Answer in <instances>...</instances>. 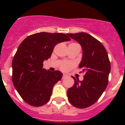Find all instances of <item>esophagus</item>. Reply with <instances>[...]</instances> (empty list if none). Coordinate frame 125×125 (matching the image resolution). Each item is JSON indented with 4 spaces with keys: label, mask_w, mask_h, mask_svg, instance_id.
<instances>
[{
    "label": "esophagus",
    "mask_w": 125,
    "mask_h": 125,
    "mask_svg": "<svg viewBox=\"0 0 125 125\" xmlns=\"http://www.w3.org/2000/svg\"><path fill=\"white\" fill-rule=\"evenodd\" d=\"M66 75H65V74H63V75L62 79H65V78H66Z\"/></svg>",
    "instance_id": "obj_1"
}]
</instances>
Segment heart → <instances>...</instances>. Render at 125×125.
Wrapping results in <instances>:
<instances>
[{
	"label": "heart",
	"instance_id": "obj_1",
	"mask_svg": "<svg viewBox=\"0 0 125 125\" xmlns=\"http://www.w3.org/2000/svg\"><path fill=\"white\" fill-rule=\"evenodd\" d=\"M75 65H76V63L74 62L63 61L60 64V69L63 71L67 72L74 68Z\"/></svg>",
	"mask_w": 125,
	"mask_h": 125
}]
</instances>
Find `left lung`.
<instances>
[{"label":"left lung","mask_w":125,"mask_h":125,"mask_svg":"<svg viewBox=\"0 0 125 125\" xmlns=\"http://www.w3.org/2000/svg\"><path fill=\"white\" fill-rule=\"evenodd\" d=\"M66 34L81 45L83 57L79 67L82 70L80 73H85L82 81L72 77L74 85L68 89V99L74 106L86 108L97 101L105 90L111 71L110 61L102 43L89 34Z\"/></svg>","instance_id":"1"}]
</instances>
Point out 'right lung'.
<instances>
[{
    "label": "right lung",
    "instance_id": "right-lung-1",
    "mask_svg": "<svg viewBox=\"0 0 125 125\" xmlns=\"http://www.w3.org/2000/svg\"><path fill=\"white\" fill-rule=\"evenodd\" d=\"M71 39L63 33L37 32L20 44L12 62L13 85L22 99L32 106H41L50 100L52 88L62 78L59 71L43 68L57 44Z\"/></svg>",
    "mask_w": 125,
    "mask_h": 125
}]
</instances>
